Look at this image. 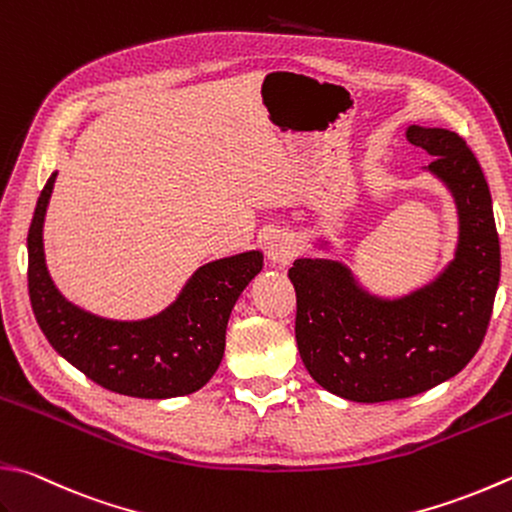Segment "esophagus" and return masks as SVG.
<instances>
[{
    "instance_id": "1",
    "label": "esophagus",
    "mask_w": 512,
    "mask_h": 512,
    "mask_svg": "<svg viewBox=\"0 0 512 512\" xmlns=\"http://www.w3.org/2000/svg\"><path fill=\"white\" fill-rule=\"evenodd\" d=\"M298 254L296 240L287 231H274L267 236V256L274 260L276 265H289Z\"/></svg>"
}]
</instances>
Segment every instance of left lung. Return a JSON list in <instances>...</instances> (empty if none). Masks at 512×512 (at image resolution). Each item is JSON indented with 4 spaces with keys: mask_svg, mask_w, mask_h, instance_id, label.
Instances as JSON below:
<instances>
[{
    "mask_svg": "<svg viewBox=\"0 0 512 512\" xmlns=\"http://www.w3.org/2000/svg\"><path fill=\"white\" fill-rule=\"evenodd\" d=\"M408 140L435 160L459 209L457 256L419 292L383 301L334 260L298 258L296 345L312 379L356 403L408 399L459 374L484 343L499 285L493 200L475 153L448 129L412 124Z\"/></svg>",
    "mask_w": 512,
    "mask_h": 512,
    "instance_id": "left-lung-1",
    "label": "left lung"
}]
</instances>
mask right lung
I'll use <instances>...</instances> for the list:
<instances>
[{
	"label": "right lung",
	"instance_id": "add662e5",
	"mask_svg": "<svg viewBox=\"0 0 512 512\" xmlns=\"http://www.w3.org/2000/svg\"><path fill=\"white\" fill-rule=\"evenodd\" d=\"M55 176L37 198L28 229V296L48 343L91 381L127 397L169 399L200 390L218 370L229 314L263 269V254L200 267L178 301L147 321H106L66 301L46 272L42 225Z\"/></svg>",
	"mask_w": 512,
	"mask_h": 512
}]
</instances>
